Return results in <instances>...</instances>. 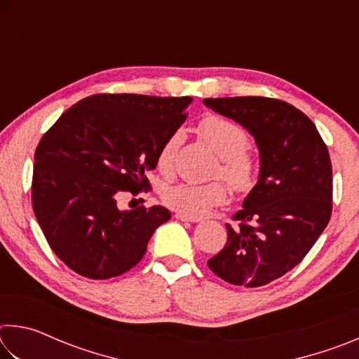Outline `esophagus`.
Returning <instances> with one entry per match:
<instances>
[{
  "label": "esophagus",
  "mask_w": 359,
  "mask_h": 359,
  "mask_svg": "<svg viewBox=\"0 0 359 359\" xmlns=\"http://www.w3.org/2000/svg\"><path fill=\"white\" fill-rule=\"evenodd\" d=\"M174 217L177 218V220H182V222H191V223L199 222V218H196V217H188V215H185V214H180V212H175Z\"/></svg>",
  "instance_id": "34e87169"
}]
</instances>
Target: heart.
I'll return each instance as SVG.
<instances>
[{
	"label": "heart",
	"mask_w": 359,
	"mask_h": 359,
	"mask_svg": "<svg viewBox=\"0 0 359 359\" xmlns=\"http://www.w3.org/2000/svg\"><path fill=\"white\" fill-rule=\"evenodd\" d=\"M198 133L212 150L220 156L215 168V177H223L236 191H250L258 180L259 160L250 145L247 131L236 121L220 115H204L198 123ZM182 133L169 135L156 151V168L163 174H171L175 166ZM228 198V187L222 180L209 184H180L168 185L161 191V201L169 209L177 210L188 217H203L222 205Z\"/></svg>",
	"instance_id": "b5f03b06"
}]
</instances>
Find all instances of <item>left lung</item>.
Returning a JSON list of instances; mask_svg holds the SVG:
<instances>
[{"label":"left lung","mask_w":359,"mask_h":359,"mask_svg":"<svg viewBox=\"0 0 359 359\" xmlns=\"http://www.w3.org/2000/svg\"><path fill=\"white\" fill-rule=\"evenodd\" d=\"M238 121L258 144L261 171L244 209L226 223L228 241L208 264L215 276L257 288L287 274L311 252L330 223L332 166L313 121L266 96L204 100Z\"/></svg>","instance_id":"left-lung-1"}]
</instances>
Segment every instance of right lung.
<instances>
[{
  "mask_svg": "<svg viewBox=\"0 0 359 359\" xmlns=\"http://www.w3.org/2000/svg\"><path fill=\"white\" fill-rule=\"evenodd\" d=\"M190 96L100 93L79 101L34 151L32 204L48 245L93 280L117 277L142 259L154 231L171 218L161 205L121 212L117 196L150 190L163 141L177 131Z\"/></svg>",
  "mask_w": 359,
  "mask_h": 359,
  "instance_id": "right-lung-1",
  "label": "right lung"
}]
</instances>
